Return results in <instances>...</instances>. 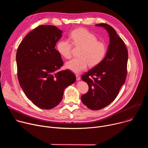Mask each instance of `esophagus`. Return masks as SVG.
I'll return each instance as SVG.
<instances>
[{
  "mask_svg": "<svg viewBox=\"0 0 148 148\" xmlns=\"http://www.w3.org/2000/svg\"><path fill=\"white\" fill-rule=\"evenodd\" d=\"M76 78H77V81H79L81 77H80V76L79 75H76Z\"/></svg>",
  "mask_w": 148,
  "mask_h": 148,
  "instance_id": "34e87169",
  "label": "esophagus"
}]
</instances>
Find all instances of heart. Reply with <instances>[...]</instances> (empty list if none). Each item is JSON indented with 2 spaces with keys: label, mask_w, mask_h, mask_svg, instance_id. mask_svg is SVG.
<instances>
[{
  "label": "heart",
  "mask_w": 148,
  "mask_h": 148,
  "mask_svg": "<svg viewBox=\"0 0 148 148\" xmlns=\"http://www.w3.org/2000/svg\"><path fill=\"white\" fill-rule=\"evenodd\" d=\"M70 40L76 47H81L78 56L66 64L67 69L74 73H79L86 70L88 64L95 67L103 60L107 52V46L104 41L98 40L97 37L88 30L79 28L73 30ZM72 44L69 39L58 42L57 49L60 55L66 59L71 57Z\"/></svg>",
  "instance_id": "1"
}]
</instances>
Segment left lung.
<instances>
[{
  "instance_id": "8db88e82",
  "label": "left lung",
  "mask_w": 148,
  "mask_h": 148,
  "mask_svg": "<svg viewBox=\"0 0 148 148\" xmlns=\"http://www.w3.org/2000/svg\"><path fill=\"white\" fill-rule=\"evenodd\" d=\"M95 26L107 31L110 44L103 60L81 77L89 86L88 92L81 96V101L92 110L103 108L117 97L126 80L128 58L123 41L112 27L106 23Z\"/></svg>"
}]
</instances>
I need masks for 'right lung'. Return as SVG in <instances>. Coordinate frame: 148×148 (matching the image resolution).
Returning a JSON list of instances; mask_svg holds the SVG:
<instances>
[{"instance_id": "right-lung-1", "label": "right lung", "mask_w": 148, "mask_h": 148, "mask_svg": "<svg viewBox=\"0 0 148 148\" xmlns=\"http://www.w3.org/2000/svg\"><path fill=\"white\" fill-rule=\"evenodd\" d=\"M62 33L53 25L39 26L26 36L17 49L20 86L26 97L41 109L56 107L64 89L76 80L70 71L59 70L63 61L55 46Z\"/></svg>"}]
</instances>
